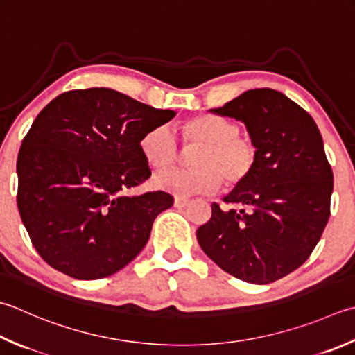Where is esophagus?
Masks as SVG:
<instances>
[{
  "label": "esophagus",
  "mask_w": 355,
  "mask_h": 355,
  "mask_svg": "<svg viewBox=\"0 0 355 355\" xmlns=\"http://www.w3.org/2000/svg\"><path fill=\"white\" fill-rule=\"evenodd\" d=\"M187 205H189V200H187V198L177 197L175 200H173V206L178 207V209H182V207H186Z\"/></svg>",
  "instance_id": "1"
}]
</instances>
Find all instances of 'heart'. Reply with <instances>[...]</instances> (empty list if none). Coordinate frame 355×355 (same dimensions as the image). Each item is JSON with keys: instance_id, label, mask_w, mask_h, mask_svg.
I'll use <instances>...</instances> for the list:
<instances>
[{"instance_id": "b5f03b06", "label": "heart", "mask_w": 355, "mask_h": 355, "mask_svg": "<svg viewBox=\"0 0 355 355\" xmlns=\"http://www.w3.org/2000/svg\"><path fill=\"white\" fill-rule=\"evenodd\" d=\"M180 132L186 148H198L191 157L193 168L159 173L155 182L162 189L180 197L207 193L217 189L221 182L227 187L237 186L252 172L257 148L251 138L240 135L235 121L203 114L186 120ZM140 150L146 163L157 171L171 168L180 155L177 137L166 124L146 132Z\"/></svg>"}]
</instances>
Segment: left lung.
Returning <instances> with one entry per match:
<instances>
[{
    "instance_id": "obj_1",
    "label": "left lung",
    "mask_w": 355,
    "mask_h": 355,
    "mask_svg": "<svg viewBox=\"0 0 355 355\" xmlns=\"http://www.w3.org/2000/svg\"><path fill=\"white\" fill-rule=\"evenodd\" d=\"M211 112L246 124L257 159L246 180L214 203L197 229L205 254L248 283L268 284L300 268L331 214V164L315 121L279 90L252 89Z\"/></svg>"
}]
</instances>
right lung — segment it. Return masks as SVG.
Wrapping results in <instances>:
<instances>
[{
    "label": "right lung",
    "mask_w": 355,
    "mask_h": 355,
    "mask_svg": "<svg viewBox=\"0 0 355 355\" xmlns=\"http://www.w3.org/2000/svg\"><path fill=\"white\" fill-rule=\"evenodd\" d=\"M173 116L106 87L69 90L41 110L18 154L17 203L47 265L98 280L141 252L173 197L128 191L150 177L143 135Z\"/></svg>",
    "instance_id": "1"
}]
</instances>
